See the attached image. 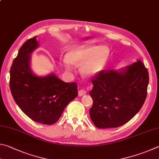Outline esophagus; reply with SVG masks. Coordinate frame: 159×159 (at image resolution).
Instances as JSON below:
<instances>
[{
	"label": "esophagus",
	"mask_w": 159,
	"mask_h": 159,
	"mask_svg": "<svg viewBox=\"0 0 159 159\" xmlns=\"http://www.w3.org/2000/svg\"><path fill=\"white\" fill-rule=\"evenodd\" d=\"M78 93H79V96H82L85 95L86 93H87V91H86L84 89H81L79 91H78Z\"/></svg>",
	"instance_id": "obj_1"
}]
</instances>
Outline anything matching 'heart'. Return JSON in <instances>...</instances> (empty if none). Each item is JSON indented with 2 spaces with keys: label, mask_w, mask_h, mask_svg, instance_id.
<instances>
[{
  "label": "heart",
  "mask_w": 159,
  "mask_h": 159,
  "mask_svg": "<svg viewBox=\"0 0 159 159\" xmlns=\"http://www.w3.org/2000/svg\"><path fill=\"white\" fill-rule=\"evenodd\" d=\"M109 57L107 47L101 46H78L72 48L63 59L66 69H70V63L82 66V71L87 76H94L104 68Z\"/></svg>",
  "instance_id": "obj_1"
}]
</instances>
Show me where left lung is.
I'll return each mask as SVG.
<instances>
[{
	"instance_id": "8db88e82",
	"label": "left lung",
	"mask_w": 159,
	"mask_h": 159,
	"mask_svg": "<svg viewBox=\"0 0 159 159\" xmlns=\"http://www.w3.org/2000/svg\"><path fill=\"white\" fill-rule=\"evenodd\" d=\"M89 114L99 129L116 128L129 121L145 101L149 73L141 61L117 71L103 70L93 76Z\"/></svg>"
}]
</instances>
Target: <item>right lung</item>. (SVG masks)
Masks as SVG:
<instances>
[{
    "instance_id": "obj_1",
    "label": "right lung",
    "mask_w": 159,
    "mask_h": 159,
    "mask_svg": "<svg viewBox=\"0 0 159 159\" xmlns=\"http://www.w3.org/2000/svg\"><path fill=\"white\" fill-rule=\"evenodd\" d=\"M38 47L36 36L22 44L10 68V88L14 100L25 115L38 123L51 125L77 96V85L64 82L54 74L45 77L33 74L30 55Z\"/></svg>"
}]
</instances>
